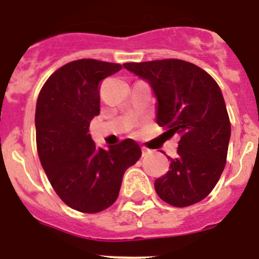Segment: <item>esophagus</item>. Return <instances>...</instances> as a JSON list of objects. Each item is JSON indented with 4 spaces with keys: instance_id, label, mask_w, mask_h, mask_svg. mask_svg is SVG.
Returning a JSON list of instances; mask_svg holds the SVG:
<instances>
[{
    "instance_id": "1",
    "label": "esophagus",
    "mask_w": 259,
    "mask_h": 259,
    "mask_svg": "<svg viewBox=\"0 0 259 259\" xmlns=\"http://www.w3.org/2000/svg\"><path fill=\"white\" fill-rule=\"evenodd\" d=\"M150 153H152V150L148 149V148H144V147L142 148V154H143V157H145V155L150 154Z\"/></svg>"
}]
</instances>
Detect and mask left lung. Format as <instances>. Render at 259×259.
<instances>
[{
  "instance_id": "1",
  "label": "left lung",
  "mask_w": 259,
  "mask_h": 259,
  "mask_svg": "<svg viewBox=\"0 0 259 259\" xmlns=\"http://www.w3.org/2000/svg\"><path fill=\"white\" fill-rule=\"evenodd\" d=\"M145 79L157 97V124L178 134L169 170L154 182L167 204L186 207L201 201L219 181L230 139V121L222 90L207 72L181 59L125 63Z\"/></svg>"
}]
</instances>
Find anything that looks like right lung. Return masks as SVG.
<instances>
[{"instance_id": "1", "label": "right lung", "mask_w": 259, "mask_h": 259, "mask_svg": "<svg viewBox=\"0 0 259 259\" xmlns=\"http://www.w3.org/2000/svg\"><path fill=\"white\" fill-rule=\"evenodd\" d=\"M121 68L96 59L67 63L48 78L37 97L40 163L58 196L77 211L95 214L111 206L125 170L142 157L133 139L104 149L89 134L90 122L100 114V83Z\"/></svg>"}]
</instances>
